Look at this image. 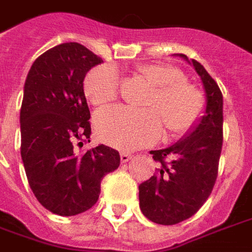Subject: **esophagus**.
<instances>
[{
	"label": "esophagus",
	"mask_w": 252,
	"mask_h": 252,
	"mask_svg": "<svg viewBox=\"0 0 252 252\" xmlns=\"http://www.w3.org/2000/svg\"><path fill=\"white\" fill-rule=\"evenodd\" d=\"M132 159V155L131 154H126V152H123V154L120 155V160L121 163H128L129 160Z\"/></svg>",
	"instance_id": "1"
}]
</instances>
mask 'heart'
Returning a JSON list of instances; mask_svg holds the SVG:
<instances>
[{
    "label": "heart",
    "mask_w": 252,
    "mask_h": 252,
    "mask_svg": "<svg viewBox=\"0 0 252 252\" xmlns=\"http://www.w3.org/2000/svg\"><path fill=\"white\" fill-rule=\"evenodd\" d=\"M144 74L156 88L150 108H104L94 117L98 137L107 144L123 151H133L150 145L163 132V121L171 132H183L197 120L203 109L202 94L192 85L183 83V73L168 64L141 66ZM120 76L113 65H100L85 77L84 89L93 104L113 101L119 92Z\"/></svg>",
    "instance_id": "heart-1"
}]
</instances>
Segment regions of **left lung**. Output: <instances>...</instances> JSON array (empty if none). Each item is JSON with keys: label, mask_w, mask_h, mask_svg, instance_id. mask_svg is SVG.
Segmentation results:
<instances>
[{"label": "left lung", "mask_w": 252, "mask_h": 252, "mask_svg": "<svg viewBox=\"0 0 252 252\" xmlns=\"http://www.w3.org/2000/svg\"><path fill=\"white\" fill-rule=\"evenodd\" d=\"M192 65L206 93V108L179 141L167 148L151 151L159 161L156 175L139 186L143 215L154 223L178 224L197 212L210 196L223 143V96L215 80L196 60L176 55Z\"/></svg>", "instance_id": "1"}]
</instances>
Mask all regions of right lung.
Returning <instances> with one entry per match:
<instances>
[{
	"instance_id": "add662e5",
	"label": "right lung",
	"mask_w": 252,
	"mask_h": 252,
	"mask_svg": "<svg viewBox=\"0 0 252 252\" xmlns=\"http://www.w3.org/2000/svg\"><path fill=\"white\" fill-rule=\"evenodd\" d=\"M101 63L79 42H65L36 59L25 80L22 163L37 200L56 215L89 210L97 202L102 178L120 165L119 152L107 145L76 148L91 136L84 79Z\"/></svg>"
}]
</instances>
